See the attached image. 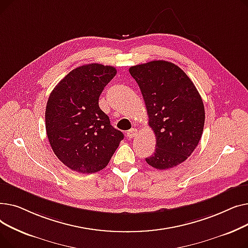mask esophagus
Listing matches in <instances>:
<instances>
[{"mask_svg": "<svg viewBox=\"0 0 248 248\" xmlns=\"http://www.w3.org/2000/svg\"><path fill=\"white\" fill-rule=\"evenodd\" d=\"M137 134H138L137 128H131V129H129V131H127L126 136H127L128 139H133V138H135L137 136Z\"/></svg>", "mask_w": 248, "mask_h": 248, "instance_id": "esophagus-1", "label": "esophagus"}]
</instances>
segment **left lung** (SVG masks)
Segmentation results:
<instances>
[{
  "mask_svg": "<svg viewBox=\"0 0 248 248\" xmlns=\"http://www.w3.org/2000/svg\"><path fill=\"white\" fill-rule=\"evenodd\" d=\"M144 97L155 150L146 162L166 170L183 163L202 137L203 100L188 75L172 62L154 60L128 69Z\"/></svg>",
  "mask_w": 248,
  "mask_h": 248,
  "instance_id": "1",
  "label": "left lung"
}]
</instances>
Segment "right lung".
<instances>
[{
    "mask_svg": "<svg viewBox=\"0 0 248 248\" xmlns=\"http://www.w3.org/2000/svg\"><path fill=\"white\" fill-rule=\"evenodd\" d=\"M112 66L91 63L70 71L52 90L45 111L46 133L56 157L72 171L91 174L106 168L124 134L99 106Z\"/></svg>",
    "mask_w": 248,
    "mask_h": 248,
    "instance_id": "add662e5",
    "label": "right lung"
}]
</instances>
